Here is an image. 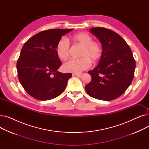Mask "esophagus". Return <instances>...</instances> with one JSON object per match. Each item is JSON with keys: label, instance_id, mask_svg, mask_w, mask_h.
Masks as SVG:
<instances>
[{"label": "esophagus", "instance_id": "esophagus-1", "mask_svg": "<svg viewBox=\"0 0 149 149\" xmlns=\"http://www.w3.org/2000/svg\"><path fill=\"white\" fill-rule=\"evenodd\" d=\"M83 75L82 73H77V74H75V75L77 77H81Z\"/></svg>", "mask_w": 149, "mask_h": 149}]
</instances>
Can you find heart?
Here are the masks:
<instances>
[{
  "instance_id": "heart-1",
  "label": "heart",
  "mask_w": 149,
  "mask_h": 149,
  "mask_svg": "<svg viewBox=\"0 0 149 149\" xmlns=\"http://www.w3.org/2000/svg\"><path fill=\"white\" fill-rule=\"evenodd\" d=\"M71 40L76 43L83 46L79 59H71L62 66L63 70L67 72L80 73L89 68L91 66V61H98L102 56L103 49L101 44L96 41H92V37L88 33H79L72 35ZM70 46L65 38H61L58 41L56 51L58 57L65 60L69 55Z\"/></svg>"
}]
</instances>
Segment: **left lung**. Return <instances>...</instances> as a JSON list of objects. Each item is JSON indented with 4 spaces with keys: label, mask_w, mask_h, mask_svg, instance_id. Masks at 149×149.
<instances>
[{
    "label": "left lung",
    "mask_w": 149,
    "mask_h": 149,
    "mask_svg": "<svg viewBox=\"0 0 149 149\" xmlns=\"http://www.w3.org/2000/svg\"><path fill=\"white\" fill-rule=\"evenodd\" d=\"M90 32L99 39L103 52L98 65L88 72L92 80L85 90L93 98L111 101L120 97L130 85L135 60L128 44L114 31L97 27Z\"/></svg>",
    "instance_id": "left-lung-1"
}]
</instances>
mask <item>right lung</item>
Segmentation results:
<instances>
[{"mask_svg":"<svg viewBox=\"0 0 149 149\" xmlns=\"http://www.w3.org/2000/svg\"><path fill=\"white\" fill-rule=\"evenodd\" d=\"M72 30L43 31L31 37L23 46L17 62V75L23 88L31 97L49 100L65 89L72 74L57 71L61 62L56 47L62 36Z\"/></svg>","mask_w":149,"mask_h":149,"instance_id":"obj_1","label":"right lung"}]
</instances>
